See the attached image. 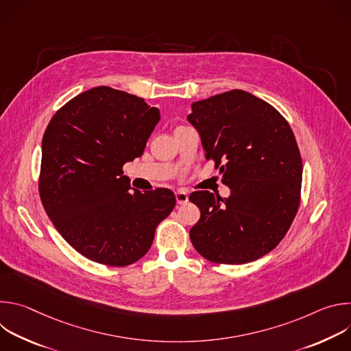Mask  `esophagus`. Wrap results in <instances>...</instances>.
Returning <instances> with one entry per match:
<instances>
[{"label": "esophagus", "instance_id": "obj_1", "mask_svg": "<svg viewBox=\"0 0 351 351\" xmlns=\"http://www.w3.org/2000/svg\"><path fill=\"white\" fill-rule=\"evenodd\" d=\"M175 195H176V203H178V204H186V203L189 202V195H187V193L183 191V190H178V191L175 193Z\"/></svg>", "mask_w": 351, "mask_h": 351}]
</instances>
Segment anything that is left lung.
<instances>
[{"mask_svg":"<svg viewBox=\"0 0 351 351\" xmlns=\"http://www.w3.org/2000/svg\"><path fill=\"white\" fill-rule=\"evenodd\" d=\"M206 158L230 195L189 197L202 215L190 229L197 252L217 264H245L274 250L300 206L303 162L287 121L264 99L230 90L191 104Z\"/></svg>","mask_w":351,"mask_h":351,"instance_id":"left-lung-1","label":"left lung"}]
</instances>
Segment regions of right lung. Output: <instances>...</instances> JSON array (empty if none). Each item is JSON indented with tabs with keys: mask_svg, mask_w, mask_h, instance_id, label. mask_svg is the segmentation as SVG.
<instances>
[{
	"mask_svg": "<svg viewBox=\"0 0 351 351\" xmlns=\"http://www.w3.org/2000/svg\"><path fill=\"white\" fill-rule=\"evenodd\" d=\"M160 121L144 98L108 86L73 97L49 121L38 191L61 236L86 258L110 267L140 260L176 204L169 189L130 191L123 165L140 157Z\"/></svg>",
	"mask_w": 351,
	"mask_h": 351,
	"instance_id": "obj_1",
	"label": "right lung"
}]
</instances>
